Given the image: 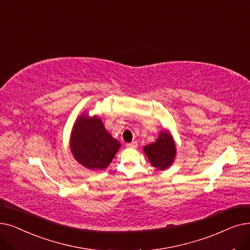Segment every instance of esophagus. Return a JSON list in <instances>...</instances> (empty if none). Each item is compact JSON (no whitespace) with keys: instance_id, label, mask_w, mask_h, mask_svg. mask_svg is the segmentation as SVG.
Segmentation results:
<instances>
[{"instance_id":"34e87169","label":"esophagus","mask_w":250,"mask_h":250,"mask_svg":"<svg viewBox=\"0 0 250 250\" xmlns=\"http://www.w3.org/2000/svg\"><path fill=\"white\" fill-rule=\"evenodd\" d=\"M137 146H138V143L135 142V141H133L131 143H126V147L128 148H137Z\"/></svg>"}]
</instances>
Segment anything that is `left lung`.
<instances>
[{
    "instance_id": "8db88e82",
    "label": "left lung",
    "mask_w": 250,
    "mask_h": 250,
    "mask_svg": "<svg viewBox=\"0 0 250 250\" xmlns=\"http://www.w3.org/2000/svg\"><path fill=\"white\" fill-rule=\"evenodd\" d=\"M150 164L159 170L169 167L175 160L177 149L175 141L167 131L161 132L156 142L143 148Z\"/></svg>"
}]
</instances>
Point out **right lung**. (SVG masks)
<instances>
[{"label": "right lung", "instance_id": "right-lung-1", "mask_svg": "<svg viewBox=\"0 0 250 250\" xmlns=\"http://www.w3.org/2000/svg\"><path fill=\"white\" fill-rule=\"evenodd\" d=\"M121 143L114 139L98 116L83 113L73 125L70 149L75 160L84 167L97 170L110 165Z\"/></svg>", "mask_w": 250, "mask_h": 250}]
</instances>
